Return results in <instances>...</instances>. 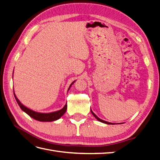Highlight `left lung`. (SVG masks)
<instances>
[{"label": "left lung", "instance_id": "obj_1", "mask_svg": "<svg viewBox=\"0 0 160 160\" xmlns=\"http://www.w3.org/2000/svg\"><path fill=\"white\" fill-rule=\"evenodd\" d=\"M91 113H92V114H93V116H94V117L97 119H98V120H99V122H102V123H106V124H113V123H110V122H105V121H104V120H102V119H99L98 117V116H97L93 112V111H91Z\"/></svg>", "mask_w": 160, "mask_h": 160}]
</instances>
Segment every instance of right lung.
Returning <instances> with one entry per match:
<instances>
[{"mask_svg":"<svg viewBox=\"0 0 160 160\" xmlns=\"http://www.w3.org/2000/svg\"><path fill=\"white\" fill-rule=\"evenodd\" d=\"M74 82H72V83L71 84L69 89H70L71 86L72 85V83H74ZM13 91H14V90H13ZM14 98H15V99L17 101V103L18 104L19 106H20L21 109L22 111H25V112L29 115L30 117H31L32 118L35 119L37 121H39V122H52V121L57 120V119H59L61 117V116L66 112L67 107V104L65 105V107L62 109L59 110L57 111H55V112H52V113H37V112H35V111H32L30 109L26 108L25 106H24L22 103H21L20 101H19V100L16 97L15 94H14Z\"/></svg>","mask_w":160,"mask_h":160,"instance_id":"obj_1","label":"right lung"}]
</instances>
